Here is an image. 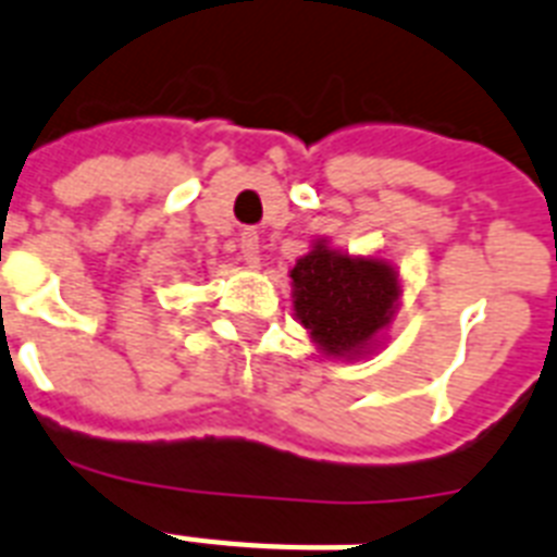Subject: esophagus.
<instances>
[{"label": "esophagus", "mask_w": 557, "mask_h": 557, "mask_svg": "<svg viewBox=\"0 0 557 557\" xmlns=\"http://www.w3.org/2000/svg\"><path fill=\"white\" fill-rule=\"evenodd\" d=\"M239 253L248 265H260V236H257V231L248 227L239 234Z\"/></svg>", "instance_id": "esophagus-1"}]
</instances>
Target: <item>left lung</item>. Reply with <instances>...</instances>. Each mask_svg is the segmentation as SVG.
<instances>
[{
  "mask_svg": "<svg viewBox=\"0 0 557 557\" xmlns=\"http://www.w3.org/2000/svg\"><path fill=\"white\" fill-rule=\"evenodd\" d=\"M288 277L297 321L326 356H361L396 309L398 280L387 262L352 260L326 243L300 257Z\"/></svg>",
  "mask_w": 557,
  "mask_h": 557,
  "instance_id": "8db88e82",
  "label": "left lung"
}]
</instances>
